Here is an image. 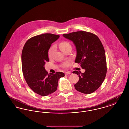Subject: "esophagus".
I'll return each instance as SVG.
<instances>
[{
	"label": "esophagus",
	"instance_id": "obj_1",
	"mask_svg": "<svg viewBox=\"0 0 129 129\" xmlns=\"http://www.w3.org/2000/svg\"><path fill=\"white\" fill-rule=\"evenodd\" d=\"M65 74L66 75H68V74H71V73L70 72H66Z\"/></svg>",
	"mask_w": 129,
	"mask_h": 129
}]
</instances>
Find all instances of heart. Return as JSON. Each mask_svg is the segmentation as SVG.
<instances>
[{
  "instance_id": "b5f03b06",
  "label": "heart",
  "mask_w": 129,
  "mask_h": 129,
  "mask_svg": "<svg viewBox=\"0 0 129 129\" xmlns=\"http://www.w3.org/2000/svg\"><path fill=\"white\" fill-rule=\"evenodd\" d=\"M59 48L61 49L62 51L65 52L67 49L71 47V44L69 43V42H66V41H64V42H62L61 43H60L59 44ZM55 45H53L52 46H51L50 48H49L48 52V55L49 56V57H51L52 56V55H53V53L54 52L55 50ZM71 64V62L67 61L64 62L62 66L63 67H67L68 66H69Z\"/></svg>"
}]
</instances>
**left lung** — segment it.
<instances>
[{
    "label": "left lung",
    "instance_id": "left-lung-1",
    "mask_svg": "<svg viewBox=\"0 0 129 129\" xmlns=\"http://www.w3.org/2000/svg\"><path fill=\"white\" fill-rule=\"evenodd\" d=\"M63 37L74 42L77 55L75 62L81 64L85 72L75 71L79 76L74 86L76 90L84 94H90L102 84L107 72L104 47L98 36L94 34L80 31L63 34Z\"/></svg>",
    "mask_w": 129,
    "mask_h": 129
}]
</instances>
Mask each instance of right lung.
Segmentation results:
<instances>
[{"label":"right lung","instance_id":"right-lung-1","mask_svg":"<svg viewBox=\"0 0 129 129\" xmlns=\"http://www.w3.org/2000/svg\"><path fill=\"white\" fill-rule=\"evenodd\" d=\"M59 35L45 33L32 37L25 43L22 53V69L25 79L31 89L38 94L46 96L56 91L58 82L65 74L45 71V62L49 61L48 52L51 44Z\"/></svg>","mask_w":129,"mask_h":129}]
</instances>
